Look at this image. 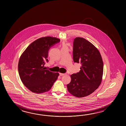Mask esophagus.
<instances>
[{
  "label": "esophagus",
  "instance_id": "esophagus-1",
  "mask_svg": "<svg viewBox=\"0 0 126 126\" xmlns=\"http://www.w3.org/2000/svg\"><path fill=\"white\" fill-rule=\"evenodd\" d=\"M59 75H60V76H64V75H66V74H65V73H59Z\"/></svg>",
  "mask_w": 126,
  "mask_h": 126
}]
</instances>
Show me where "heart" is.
I'll return each instance as SVG.
<instances>
[{
  "label": "heart",
  "instance_id": "heart-1",
  "mask_svg": "<svg viewBox=\"0 0 126 126\" xmlns=\"http://www.w3.org/2000/svg\"><path fill=\"white\" fill-rule=\"evenodd\" d=\"M64 47H66V46L65 45H63V47L62 48H64Z\"/></svg>",
  "mask_w": 126,
  "mask_h": 126
}]
</instances>
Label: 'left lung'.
Instances as JSON below:
<instances>
[{
  "mask_svg": "<svg viewBox=\"0 0 126 126\" xmlns=\"http://www.w3.org/2000/svg\"><path fill=\"white\" fill-rule=\"evenodd\" d=\"M73 59L80 63V71L71 75V82L67 85L68 92L74 96L84 97L94 92L101 83L103 74V62L99 50L81 37L73 41Z\"/></svg>",
  "mask_w": 126,
  "mask_h": 126,
  "instance_id": "left-lung-1",
  "label": "left lung"
}]
</instances>
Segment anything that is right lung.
Instances as JSON below:
<instances>
[{
	"mask_svg": "<svg viewBox=\"0 0 126 126\" xmlns=\"http://www.w3.org/2000/svg\"><path fill=\"white\" fill-rule=\"evenodd\" d=\"M57 38L46 36L35 40L21 54L18 64L22 82L30 91L40 94L49 91L59 76L46 69L45 63L51 46L59 42Z\"/></svg>",
	"mask_w": 126,
	"mask_h": 126,
	"instance_id": "1",
	"label": "right lung"
}]
</instances>
